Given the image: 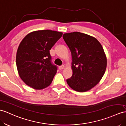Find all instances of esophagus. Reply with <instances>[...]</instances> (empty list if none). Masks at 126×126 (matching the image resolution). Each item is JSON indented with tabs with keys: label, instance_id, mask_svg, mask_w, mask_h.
Returning <instances> with one entry per match:
<instances>
[{
	"label": "esophagus",
	"instance_id": "1",
	"mask_svg": "<svg viewBox=\"0 0 126 126\" xmlns=\"http://www.w3.org/2000/svg\"><path fill=\"white\" fill-rule=\"evenodd\" d=\"M64 68H65V66H64V65H62V66H60L59 67V68L60 70L63 69Z\"/></svg>",
	"mask_w": 126,
	"mask_h": 126
}]
</instances>
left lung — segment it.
I'll use <instances>...</instances> for the list:
<instances>
[{
	"mask_svg": "<svg viewBox=\"0 0 126 126\" xmlns=\"http://www.w3.org/2000/svg\"><path fill=\"white\" fill-rule=\"evenodd\" d=\"M63 38L72 54L73 75L67 79L76 91L85 92L96 85L105 72L107 59L98 40L84 33H65Z\"/></svg>",
	"mask_w": 126,
	"mask_h": 126,
	"instance_id": "8db88e82",
	"label": "left lung"
}]
</instances>
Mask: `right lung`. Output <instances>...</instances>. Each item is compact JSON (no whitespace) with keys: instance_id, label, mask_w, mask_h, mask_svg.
Returning <instances> with one entry per match:
<instances>
[{"instance_id":"right-lung-1","label":"right lung","mask_w":126,"mask_h":126,"mask_svg":"<svg viewBox=\"0 0 126 126\" xmlns=\"http://www.w3.org/2000/svg\"><path fill=\"white\" fill-rule=\"evenodd\" d=\"M62 35L63 32L54 30H37L21 42L16 63L20 78L27 85L41 90L51 84L57 67L51 63L50 50Z\"/></svg>"}]
</instances>
